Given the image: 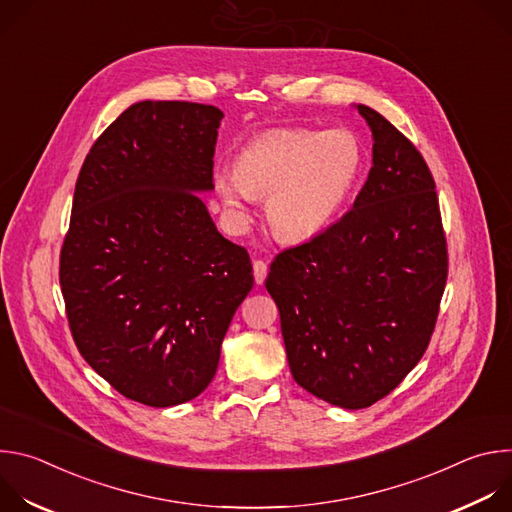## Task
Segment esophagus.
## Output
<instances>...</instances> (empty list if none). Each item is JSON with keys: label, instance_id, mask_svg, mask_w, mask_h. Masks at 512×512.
Returning a JSON list of instances; mask_svg holds the SVG:
<instances>
[{"label": "esophagus", "instance_id": "esophagus-1", "mask_svg": "<svg viewBox=\"0 0 512 512\" xmlns=\"http://www.w3.org/2000/svg\"><path fill=\"white\" fill-rule=\"evenodd\" d=\"M267 271H269V267H267V263H265L263 259H257V261L253 263V275H255V281H257V283H263V281H265Z\"/></svg>", "mask_w": 512, "mask_h": 512}]
</instances>
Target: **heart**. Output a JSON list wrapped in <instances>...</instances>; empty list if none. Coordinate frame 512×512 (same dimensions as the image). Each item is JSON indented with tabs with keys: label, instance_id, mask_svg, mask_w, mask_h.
I'll list each match as a JSON object with an SVG mask.
<instances>
[{
	"label": "heart",
	"instance_id": "obj_1",
	"mask_svg": "<svg viewBox=\"0 0 512 512\" xmlns=\"http://www.w3.org/2000/svg\"><path fill=\"white\" fill-rule=\"evenodd\" d=\"M362 168V141L348 129H273L249 139L237 164H218L212 182L235 212L253 196H267L273 233L302 241L332 223Z\"/></svg>",
	"mask_w": 512,
	"mask_h": 512
}]
</instances>
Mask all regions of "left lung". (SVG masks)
<instances>
[{
  "label": "left lung",
  "instance_id": "8db88e82",
  "mask_svg": "<svg viewBox=\"0 0 512 512\" xmlns=\"http://www.w3.org/2000/svg\"><path fill=\"white\" fill-rule=\"evenodd\" d=\"M373 168L352 208L275 255L265 287L281 316L296 383L332 405L387 397L429 346L448 279L435 180L395 125L358 105Z\"/></svg>",
  "mask_w": 512,
  "mask_h": 512
}]
</instances>
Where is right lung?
<instances>
[{
	"mask_svg": "<svg viewBox=\"0 0 512 512\" xmlns=\"http://www.w3.org/2000/svg\"><path fill=\"white\" fill-rule=\"evenodd\" d=\"M223 111L141 101L93 143L79 172L58 279L83 358L123 397L172 407L214 379L253 287L245 247L216 231L210 190Z\"/></svg>",
	"mask_w": 512,
	"mask_h": 512,
	"instance_id": "add662e5",
	"label": "right lung"
}]
</instances>
